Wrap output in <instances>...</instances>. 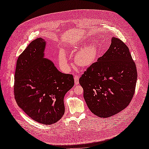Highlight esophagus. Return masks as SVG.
Segmentation results:
<instances>
[{
    "label": "esophagus",
    "instance_id": "34e87169",
    "mask_svg": "<svg viewBox=\"0 0 149 149\" xmlns=\"http://www.w3.org/2000/svg\"><path fill=\"white\" fill-rule=\"evenodd\" d=\"M79 76L78 74H76L74 76V84L76 85H77L79 83Z\"/></svg>",
    "mask_w": 149,
    "mask_h": 149
}]
</instances>
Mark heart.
Wrapping results in <instances>:
<instances>
[{"label": "heart", "mask_w": 149, "mask_h": 149, "mask_svg": "<svg viewBox=\"0 0 149 149\" xmlns=\"http://www.w3.org/2000/svg\"><path fill=\"white\" fill-rule=\"evenodd\" d=\"M83 43L78 48L79 50L74 56L75 63L80 67H88L91 65L96 60L99 55V48L96 43H91L87 45ZM84 46V47H83ZM61 65L64 68L68 67V61L65 52H62L60 55Z\"/></svg>", "instance_id": "b5f03b06"}]
</instances>
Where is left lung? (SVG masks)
<instances>
[{"instance_id": "obj_1", "label": "left lung", "mask_w": 149, "mask_h": 149, "mask_svg": "<svg viewBox=\"0 0 149 149\" xmlns=\"http://www.w3.org/2000/svg\"><path fill=\"white\" fill-rule=\"evenodd\" d=\"M137 68L129 48L112 37L109 48L79 78L86 104L94 114L109 118L127 107L133 97Z\"/></svg>"}]
</instances>
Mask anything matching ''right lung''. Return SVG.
<instances>
[{
    "label": "right lung",
    "mask_w": 149,
    "mask_h": 149,
    "mask_svg": "<svg viewBox=\"0 0 149 149\" xmlns=\"http://www.w3.org/2000/svg\"><path fill=\"white\" fill-rule=\"evenodd\" d=\"M45 40L38 38L17 61L14 96L31 119L45 125L56 123L65 113L64 97L74 86L72 74L62 73L45 56Z\"/></svg>",
    "instance_id": "1"
}]
</instances>
